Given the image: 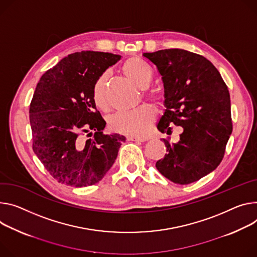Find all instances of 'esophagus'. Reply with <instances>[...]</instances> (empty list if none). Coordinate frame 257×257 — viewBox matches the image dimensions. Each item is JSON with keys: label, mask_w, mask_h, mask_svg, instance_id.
<instances>
[{"label": "esophagus", "mask_w": 257, "mask_h": 257, "mask_svg": "<svg viewBox=\"0 0 257 257\" xmlns=\"http://www.w3.org/2000/svg\"><path fill=\"white\" fill-rule=\"evenodd\" d=\"M127 141H130V142H137V143H145L148 141V138L146 137H138V136H128L127 137Z\"/></svg>", "instance_id": "1"}]
</instances>
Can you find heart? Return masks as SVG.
<instances>
[{
  "instance_id": "heart-1",
  "label": "heart",
  "mask_w": 257,
  "mask_h": 257,
  "mask_svg": "<svg viewBox=\"0 0 257 257\" xmlns=\"http://www.w3.org/2000/svg\"><path fill=\"white\" fill-rule=\"evenodd\" d=\"M122 73L139 88H147L154 79V71L149 63L138 57H130L122 64ZM106 75L99 76L92 86V100L101 110L109 108L106 91ZM144 96L155 102L159 97L154 93L144 92ZM156 118L154 108L144 104L133 110L121 111L113 114L109 119V128L112 131L128 135H145L149 132Z\"/></svg>"
}]
</instances>
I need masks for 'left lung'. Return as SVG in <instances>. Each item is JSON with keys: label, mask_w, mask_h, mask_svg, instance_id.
Wrapping results in <instances>:
<instances>
[{"label": "left lung", "mask_w": 257, "mask_h": 257, "mask_svg": "<svg viewBox=\"0 0 257 257\" xmlns=\"http://www.w3.org/2000/svg\"><path fill=\"white\" fill-rule=\"evenodd\" d=\"M144 56L157 66L165 92V112L158 124L171 134L181 126L179 142L164 138L165 157L159 172L178 184H189L212 172L223 159L232 131L227 86L204 56L183 49H164Z\"/></svg>", "instance_id": "8db88e82"}]
</instances>
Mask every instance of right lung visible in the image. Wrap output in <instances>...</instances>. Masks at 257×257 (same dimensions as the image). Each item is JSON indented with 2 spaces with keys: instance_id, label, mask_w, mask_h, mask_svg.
Masks as SVG:
<instances>
[{
  "instance_id": "add662e5",
  "label": "right lung",
  "mask_w": 257,
  "mask_h": 257,
  "mask_svg": "<svg viewBox=\"0 0 257 257\" xmlns=\"http://www.w3.org/2000/svg\"><path fill=\"white\" fill-rule=\"evenodd\" d=\"M120 59L107 52H76L48 69L37 84L30 105L33 150L58 182L75 188L93 185L114 163L125 137L103 134L106 123L91 92L95 80Z\"/></svg>"
}]
</instances>
